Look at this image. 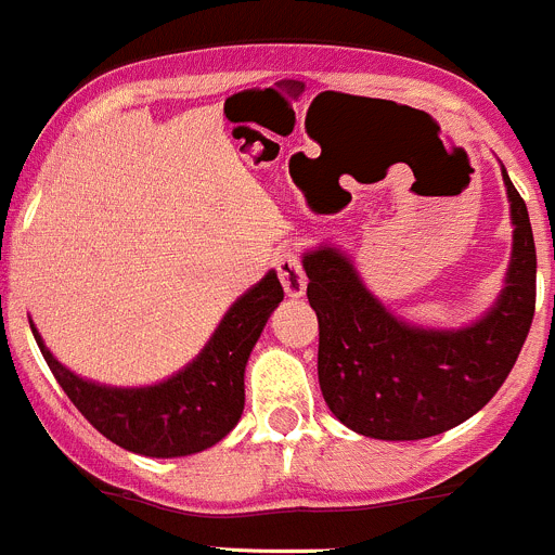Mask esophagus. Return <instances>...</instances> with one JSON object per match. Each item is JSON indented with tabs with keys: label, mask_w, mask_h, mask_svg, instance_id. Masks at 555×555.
<instances>
[{
	"label": "esophagus",
	"mask_w": 555,
	"mask_h": 555,
	"mask_svg": "<svg viewBox=\"0 0 555 555\" xmlns=\"http://www.w3.org/2000/svg\"><path fill=\"white\" fill-rule=\"evenodd\" d=\"M274 269H278V278L283 283V292L288 297H302L305 288H308V274H305L302 261L294 250H283L281 256L274 258Z\"/></svg>",
	"instance_id": "esophagus-1"
}]
</instances>
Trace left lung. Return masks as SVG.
Wrapping results in <instances>:
<instances>
[{
    "label": "left lung",
    "instance_id": "obj_1",
    "mask_svg": "<svg viewBox=\"0 0 555 555\" xmlns=\"http://www.w3.org/2000/svg\"><path fill=\"white\" fill-rule=\"evenodd\" d=\"M503 184L515 225L506 286L467 327L401 322L344 253L327 244L305 253L308 302L319 319V385L340 424L377 440H424L479 413L509 377L537 305V247L526 201L506 170Z\"/></svg>",
    "mask_w": 555,
    "mask_h": 555
}]
</instances>
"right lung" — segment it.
I'll return each instance as SVG.
<instances>
[{
  "instance_id": "right-lung-1",
  "label": "right lung",
  "mask_w": 555,
  "mask_h": 555,
  "mask_svg": "<svg viewBox=\"0 0 555 555\" xmlns=\"http://www.w3.org/2000/svg\"><path fill=\"white\" fill-rule=\"evenodd\" d=\"M281 299L278 274L267 272L261 283L231 305L190 365L149 388H109L76 377L46 349L33 322L29 327L60 388L106 440L134 454L170 460L211 449L238 424L244 410V365Z\"/></svg>"
}]
</instances>
